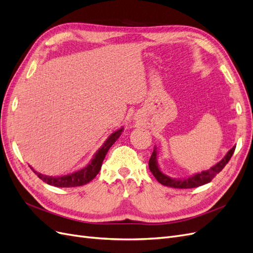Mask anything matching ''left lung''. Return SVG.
Here are the masks:
<instances>
[{"label":"left lung","mask_w":253,"mask_h":253,"mask_svg":"<svg viewBox=\"0 0 253 253\" xmlns=\"http://www.w3.org/2000/svg\"><path fill=\"white\" fill-rule=\"evenodd\" d=\"M235 150V147L229 150L225 157L218 162L216 165L211 167L209 170L202 171L200 173H196L189 176L187 178H172L170 176L166 175L163 173V171L159 169V166L157 163V148L154 147V151H153L151 158L149 160V168L152 174L154 175V177L157 179L158 182L162 183L164 186L171 187V188H178V189H190V188H196L205 185V183L210 182L215 175L218 174L221 170L224 169L225 166L230 160L231 156L233 155Z\"/></svg>","instance_id":"1"}]
</instances>
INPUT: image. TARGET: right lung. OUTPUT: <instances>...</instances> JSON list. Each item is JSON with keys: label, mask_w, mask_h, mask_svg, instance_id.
Instances as JSON below:
<instances>
[{"label": "right lung", "mask_w": 253, "mask_h": 253, "mask_svg": "<svg viewBox=\"0 0 253 253\" xmlns=\"http://www.w3.org/2000/svg\"><path fill=\"white\" fill-rule=\"evenodd\" d=\"M122 131H124V127H121L117 129V131L113 132L108 137V139L104 141L102 147L95 153V155L93 159L90 160V163L86 167L82 168L81 170H78L66 175H61V176H47V175H43L41 173H38L33 169L32 167L30 166L29 167L32 168V170L38 175V177L46 183H48L50 186L61 187V188H71V187H79V186L86 185V183H88L90 180H93L99 173V171H100L106 153L109 152L110 148L119 138Z\"/></svg>", "instance_id": "add662e5"}]
</instances>
